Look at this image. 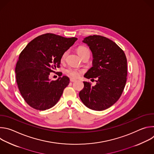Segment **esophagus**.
Listing matches in <instances>:
<instances>
[{
	"mask_svg": "<svg viewBox=\"0 0 154 154\" xmlns=\"http://www.w3.org/2000/svg\"><path fill=\"white\" fill-rule=\"evenodd\" d=\"M70 81H71V82H75V81H76V80H75V79L71 78V79H70Z\"/></svg>",
	"mask_w": 154,
	"mask_h": 154,
	"instance_id": "34e87169",
	"label": "esophagus"
}]
</instances>
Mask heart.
Listing matches in <instances>:
<instances>
[{
  "label": "heart",
  "mask_w": 154,
  "mask_h": 154,
  "mask_svg": "<svg viewBox=\"0 0 154 154\" xmlns=\"http://www.w3.org/2000/svg\"><path fill=\"white\" fill-rule=\"evenodd\" d=\"M76 51H77V54L79 55V56L80 57H82L84 55H85L86 54H90L89 49L84 46H79L77 48ZM68 51H65L63 53V54L61 55V61H64L65 60L66 58V57L68 55ZM82 72H83V71L82 69H78L76 68H69L67 69L66 71V74L68 76L72 77V78H78L81 75Z\"/></svg>",
  "instance_id": "obj_1"
}]
</instances>
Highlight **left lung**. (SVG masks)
Here are the masks:
<instances>
[{
  "mask_svg": "<svg viewBox=\"0 0 154 154\" xmlns=\"http://www.w3.org/2000/svg\"><path fill=\"white\" fill-rule=\"evenodd\" d=\"M83 42L90 47L93 56V67L84 77L96 78L97 80L94 86L83 82L79 97L88 108L104 110L115 103L124 91L127 75V58L116 44L106 37L89 36Z\"/></svg>",
  "mask_w": 154,
  "mask_h": 154,
  "instance_id": "obj_1",
  "label": "left lung"
}]
</instances>
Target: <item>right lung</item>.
Segmentation results:
<instances>
[{
  "label": "right lung",
  "mask_w": 154,
  "mask_h": 154,
  "mask_svg": "<svg viewBox=\"0 0 154 154\" xmlns=\"http://www.w3.org/2000/svg\"><path fill=\"white\" fill-rule=\"evenodd\" d=\"M77 40L54 33L41 35L32 41L19 56L15 72L20 94L26 103L37 110L53 107L69 83L66 76L51 80V72L60 67L61 57ZM59 77L62 75L58 72Z\"/></svg>",
  "instance_id": "obj_1"
}]
</instances>
